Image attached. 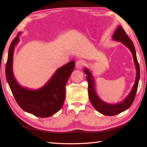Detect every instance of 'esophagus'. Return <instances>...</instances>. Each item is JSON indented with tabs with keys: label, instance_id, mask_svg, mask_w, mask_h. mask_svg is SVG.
Wrapping results in <instances>:
<instances>
[{
	"label": "esophagus",
	"instance_id": "34e87169",
	"mask_svg": "<svg viewBox=\"0 0 147 147\" xmlns=\"http://www.w3.org/2000/svg\"><path fill=\"white\" fill-rule=\"evenodd\" d=\"M85 65V61L83 60H78L76 62V67L81 69Z\"/></svg>",
	"mask_w": 147,
	"mask_h": 147
}]
</instances>
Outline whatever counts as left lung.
I'll list each match as a JSON object with an SVG mask.
<instances>
[{"label": "left lung", "mask_w": 147, "mask_h": 147, "mask_svg": "<svg viewBox=\"0 0 147 147\" xmlns=\"http://www.w3.org/2000/svg\"><path fill=\"white\" fill-rule=\"evenodd\" d=\"M112 39L113 40L121 42L131 51L137 70L135 83H134V85L130 93L128 94L126 98L123 101L113 104H108L103 101L96 93L95 84H94V81L91 73L86 67L84 68V73L87 74L86 78L88 82L89 97L92 105L98 112L108 116L115 115L130 108L135 98L137 90H138L139 78H140V69H139V65L138 59H137L135 47H134L133 42L128 38L127 34H126V32L121 26H117V28L116 29V31L114 32V34L113 35Z\"/></svg>", "instance_id": "left-lung-1"}]
</instances>
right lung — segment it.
Wrapping results in <instances>:
<instances>
[{
  "label": "right lung",
  "instance_id": "add662e5",
  "mask_svg": "<svg viewBox=\"0 0 147 147\" xmlns=\"http://www.w3.org/2000/svg\"><path fill=\"white\" fill-rule=\"evenodd\" d=\"M9 46L6 65V77L18 105L24 111L39 117H49L61 108L65 98V86L75 65L74 61L58 69L45 85L38 89L24 88L17 82L13 72V52L19 35Z\"/></svg>",
  "mask_w": 147,
  "mask_h": 147
}]
</instances>
